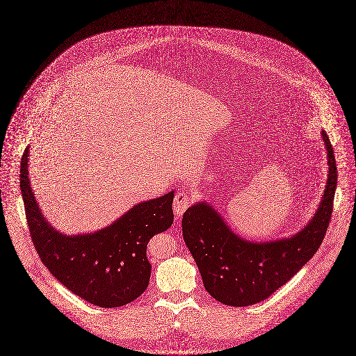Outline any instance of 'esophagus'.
Listing matches in <instances>:
<instances>
[{"mask_svg":"<svg viewBox=\"0 0 356 356\" xmlns=\"http://www.w3.org/2000/svg\"><path fill=\"white\" fill-rule=\"evenodd\" d=\"M192 203L191 196L186 192H177L173 200V210L176 217H181Z\"/></svg>","mask_w":356,"mask_h":356,"instance_id":"esophagus-1","label":"esophagus"}]
</instances>
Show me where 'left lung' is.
Returning a JSON list of instances; mask_svg holds the SVG:
<instances>
[{
    "mask_svg": "<svg viewBox=\"0 0 356 356\" xmlns=\"http://www.w3.org/2000/svg\"><path fill=\"white\" fill-rule=\"evenodd\" d=\"M328 179L312 219L293 236L267 241L243 238L206 200L184 213L183 238L200 271L204 289L227 306H249L267 300L316 254L328 229L337 186V166L328 136Z\"/></svg>",
    "mask_w": 356,
    "mask_h": 356,
    "instance_id": "obj_1",
    "label": "left lung"
}]
</instances>
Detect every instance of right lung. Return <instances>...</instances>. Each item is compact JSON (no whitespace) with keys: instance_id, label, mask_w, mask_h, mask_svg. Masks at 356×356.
<instances>
[{"instance_id":"right-lung-1","label":"right lung","mask_w":356,"mask_h":356,"mask_svg":"<svg viewBox=\"0 0 356 356\" xmlns=\"http://www.w3.org/2000/svg\"><path fill=\"white\" fill-rule=\"evenodd\" d=\"M29 146L22 159L20 190L31 238L55 279L72 293L100 307L137 300L150 280L149 240L173 223L175 191L139 202L96 232L65 234L55 229L36 202L28 177Z\"/></svg>"}]
</instances>
